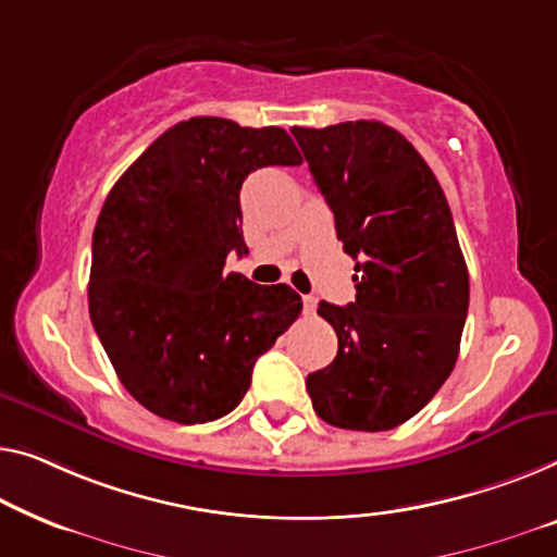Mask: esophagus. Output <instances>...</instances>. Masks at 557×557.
I'll list each match as a JSON object with an SVG mask.
<instances>
[{
  "mask_svg": "<svg viewBox=\"0 0 557 557\" xmlns=\"http://www.w3.org/2000/svg\"><path fill=\"white\" fill-rule=\"evenodd\" d=\"M302 305H305V314H314V310H318V297L305 295L302 297Z\"/></svg>",
  "mask_w": 557,
  "mask_h": 557,
  "instance_id": "obj_1",
  "label": "esophagus"
}]
</instances>
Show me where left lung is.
<instances>
[{
	"label": "left lung",
	"instance_id": "1",
	"mask_svg": "<svg viewBox=\"0 0 557 557\" xmlns=\"http://www.w3.org/2000/svg\"><path fill=\"white\" fill-rule=\"evenodd\" d=\"M355 264V302H320L337 358L307 375L312 408L335 428L380 433L408 422L455 368L470 280L433 170L383 122L293 127Z\"/></svg>",
	"mask_w": 557,
	"mask_h": 557
}]
</instances>
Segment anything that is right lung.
<instances>
[{
  "label": "right lung",
  "mask_w": 557,
  "mask_h": 557,
  "mask_svg": "<svg viewBox=\"0 0 557 557\" xmlns=\"http://www.w3.org/2000/svg\"><path fill=\"white\" fill-rule=\"evenodd\" d=\"M272 164H302L285 129L193 117L157 137L104 199L89 318L127 393L164 420L235 410L257 358L302 312L293 287L222 272L230 252L247 255L243 182Z\"/></svg>",
  "instance_id": "obj_1"
}]
</instances>
